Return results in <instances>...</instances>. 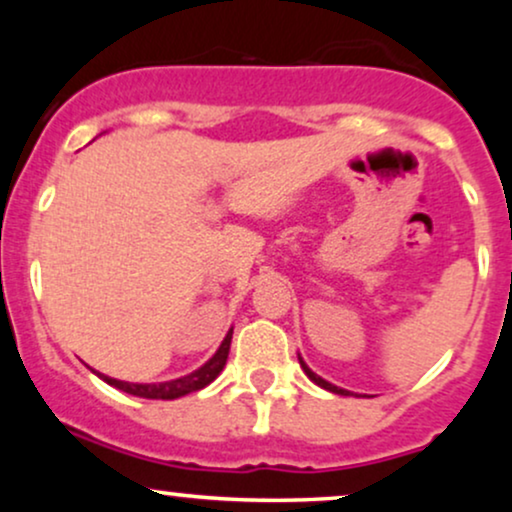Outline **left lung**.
Segmentation results:
<instances>
[{"instance_id":"8db88e82","label":"left lung","mask_w":512,"mask_h":512,"mask_svg":"<svg viewBox=\"0 0 512 512\" xmlns=\"http://www.w3.org/2000/svg\"><path fill=\"white\" fill-rule=\"evenodd\" d=\"M298 363H301L303 373H305V375H308V378H310V380H313V383H315V385H320V387H322V390H327V392H334V395H344V397L354 395V392H349V390H344V387H337V385L327 383V380H325V378H320V375H317V373H313V370H310V368H308V363H305V361H303V358H301V354H298ZM356 397H358V395H356ZM363 397H366V395H363Z\"/></svg>"}]
</instances>
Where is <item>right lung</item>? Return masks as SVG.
<instances>
[{
    "label": "right lung",
    "instance_id": "1",
    "mask_svg": "<svg viewBox=\"0 0 512 512\" xmlns=\"http://www.w3.org/2000/svg\"><path fill=\"white\" fill-rule=\"evenodd\" d=\"M231 339H233V327L226 332V337H223V342L219 349H216V354L211 356L204 366L192 370L190 375H182V378L166 380V383H125V380L110 378V375L98 373V370L93 368L91 370L98 375V378L105 380V383L117 387V390L127 392V395L144 397V399H178L182 395H190V392L202 390V387H207L209 383H214V380L219 378L223 366H226L228 351H231Z\"/></svg>",
    "mask_w": 512,
    "mask_h": 512
}]
</instances>
